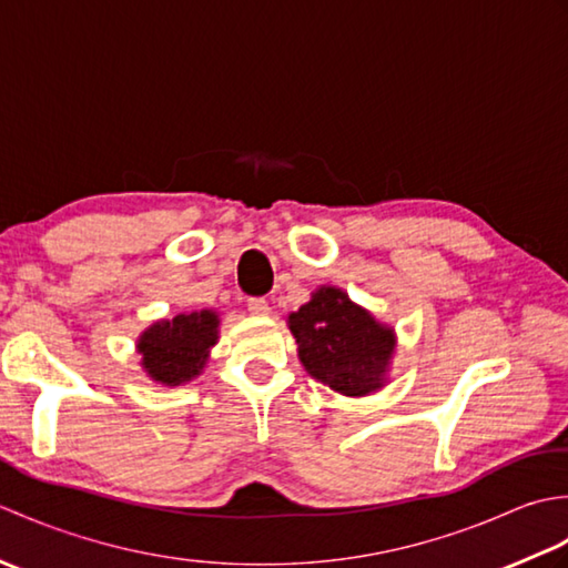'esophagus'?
<instances>
[{"mask_svg":"<svg viewBox=\"0 0 568 568\" xmlns=\"http://www.w3.org/2000/svg\"><path fill=\"white\" fill-rule=\"evenodd\" d=\"M246 307H248L251 315H256V317H265V315H268V312H271L268 303H265L263 297H251Z\"/></svg>","mask_w":568,"mask_h":568,"instance_id":"obj_1","label":"esophagus"}]
</instances>
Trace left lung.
<instances>
[{
    "label": "left lung",
    "instance_id": "obj_1",
    "mask_svg": "<svg viewBox=\"0 0 568 568\" xmlns=\"http://www.w3.org/2000/svg\"><path fill=\"white\" fill-rule=\"evenodd\" d=\"M287 327L305 371L332 390L361 397L381 390L388 381L395 332L352 303L339 287H317L310 303L287 317Z\"/></svg>",
    "mask_w": 568,
    "mask_h": 568
}]
</instances>
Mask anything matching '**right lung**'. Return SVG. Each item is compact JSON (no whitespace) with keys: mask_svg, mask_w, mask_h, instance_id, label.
Here are the masks:
<instances>
[{"mask_svg":"<svg viewBox=\"0 0 568 568\" xmlns=\"http://www.w3.org/2000/svg\"><path fill=\"white\" fill-rule=\"evenodd\" d=\"M220 339V315L214 310L161 320L139 336L136 348L143 371L155 383L183 385L197 378Z\"/></svg>","mask_w":568,"mask_h":568,"instance_id":"1","label":"right lung"}]
</instances>
